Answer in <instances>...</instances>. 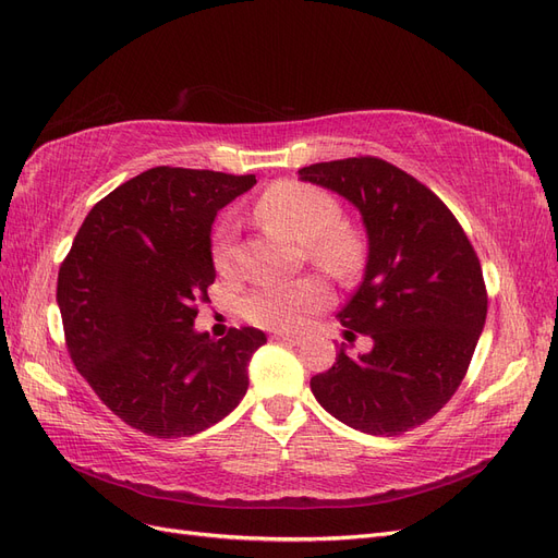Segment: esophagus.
Segmentation results:
<instances>
[{
	"label": "esophagus",
	"mask_w": 558,
	"mask_h": 558,
	"mask_svg": "<svg viewBox=\"0 0 558 558\" xmlns=\"http://www.w3.org/2000/svg\"><path fill=\"white\" fill-rule=\"evenodd\" d=\"M272 340H275V342H281V344H300V342H302V337H298V335H283V332H277V335H272Z\"/></svg>",
	"instance_id": "obj_1"
}]
</instances>
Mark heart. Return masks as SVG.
Returning a JSON list of instances; mask_svg holds the SVG:
<instances>
[{
  "label": "heart",
  "mask_w": 558,
  "mask_h": 558,
  "mask_svg": "<svg viewBox=\"0 0 558 558\" xmlns=\"http://www.w3.org/2000/svg\"><path fill=\"white\" fill-rule=\"evenodd\" d=\"M256 214L260 221L302 242L305 256L337 279H351L363 265L359 232L342 221V207L330 193L300 181H279L260 195ZM214 267L218 275L232 272V230L223 226L214 240ZM330 289L318 277H300L286 283H269L251 291L242 314L253 326L293 332L326 310Z\"/></svg>",
  "instance_id": "1"
}]
</instances>
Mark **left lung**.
Instances as JSON below:
<instances>
[{
    "label": "left lung",
    "instance_id": "1",
    "mask_svg": "<svg viewBox=\"0 0 558 558\" xmlns=\"http://www.w3.org/2000/svg\"><path fill=\"white\" fill-rule=\"evenodd\" d=\"M340 193L363 216L367 265L337 314L373 337V351L312 377V393L342 424L402 435L440 412L461 386L486 320L482 265L468 234L428 185L373 156L316 162L298 172Z\"/></svg>",
    "mask_w": 558,
    "mask_h": 558
}]
</instances>
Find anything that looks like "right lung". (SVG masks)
I'll return each instance as SVG.
<instances>
[{
    "mask_svg": "<svg viewBox=\"0 0 558 558\" xmlns=\"http://www.w3.org/2000/svg\"><path fill=\"white\" fill-rule=\"evenodd\" d=\"M256 177L154 167L102 197L58 272L66 351L128 426L185 437L228 416L248 388L263 330L195 332L216 279L211 223Z\"/></svg>",
    "mask_w": 558,
    "mask_h": 558,
    "instance_id": "obj_1",
    "label": "right lung"
}]
</instances>
